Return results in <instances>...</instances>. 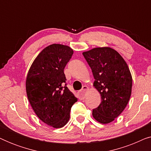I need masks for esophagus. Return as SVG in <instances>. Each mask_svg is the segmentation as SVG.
I'll use <instances>...</instances> for the list:
<instances>
[{"instance_id": "34e87169", "label": "esophagus", "mask_w": 151, "mask_h": 151, "mask_svg": "<svg viewBox=\"0 0 151 151\" xmlns=\"http://www.w3.org/2000/svg\"><path fill=\"white\" fill-rule=\"evenodd\" d=\"M88 89V86H84L83 87H82V90L79 92V99L80 100H84V99L85 98V93H86V92L87 91Z\"/></svg>"}]
</instances>
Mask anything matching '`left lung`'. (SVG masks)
<instances>
[{
    "mask_svg": "<svg viewBox=\"0 0 151 151\" xmlns=\"http://www.w3.org/2000/svg\"><path fill=\"white\" fill-rule=\"evenodd\" d=\"M92 70L93 86L102 102L93 110V117L101 124L114 120L124 110L132 90V76L121 55L111 47H97L82 53Z\"/></svg>",
    "mask_w": 151,
    "mask_h": 151,
    "instance_id": "obj_1",
    "label": "left lung"
}]
</instances>
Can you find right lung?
Segmentation results:
<instances>
[{"label": "right lung", "instance_id": "right-lung-1", "mask_svg": "<svg viewBox=\"0 0 151 151\" xmlns=\"http://www.w3.org/2000/svg\"><path fill=\"white\" fill-rule=\"evenodd\" d=\"M73 51L67 45L45 47L33 62L26 79V91L33 110L40 120L55 129L69 121L78 101L66 84L64 69Z\"/></svg>", "mask_w": 151, "mask_h": 151}]
</instances>
